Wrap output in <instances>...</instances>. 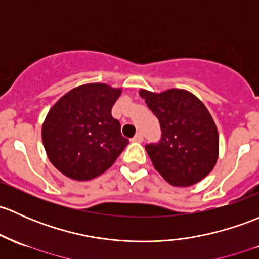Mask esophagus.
<instances>
[{"instance_id":"obj_1","label":"esophagus","mask_w":259,"mask_h":259,"mask_svg":"<svg viewBox=\"0 0 259 259\" xmlns=\"http://www.w3.org/2000/svg\"><path fill=\"white\" fill-rule=\"evenodd\" d=\"M143 140H144V135L141 134V133H138V134L133 138V141H135V143H141Z\"/></svg>"}]
</instances>
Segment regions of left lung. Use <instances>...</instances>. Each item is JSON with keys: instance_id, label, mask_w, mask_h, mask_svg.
<instances>
[{"instance_id": "8db88e82", "label": "left lung", "mask_w": 259, "mask_h": 259, "mask_svg": "<svg viewBox=\"0 0 259 259\" xmlns=\"http://www.w3.org/2000/svg\"><path fill=\"white\" fill-rule=\"evenodd\" d=\"M139 94L161 127L159 143L145 146L157 172L179 187L192 186L205 179L219 159L220 141L205 104L184 89L162 93L141 89Z\"/></svg>"}]
</instances>
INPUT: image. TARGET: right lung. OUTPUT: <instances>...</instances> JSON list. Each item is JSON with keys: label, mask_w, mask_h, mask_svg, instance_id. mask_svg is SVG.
Here are the masks:
<instances>
[{"label": "right lung", "mask_w": 259, "mask_h": 259, "mask_svg": "<svg viewBox=\"0 0 259 259\" xmlns=\"http://www.w3.org/2000/svg\"><path fill=\"white\" fill-rule=\"evenodd\" d=\"M120 94V88L108 84H84L48 111L42 125L43 146L54 167L67 178L88 181L102 175L129 144L120 122L111 116Z\"/></svg>", "instance_id": "right-lung-1"}]
</instances>
